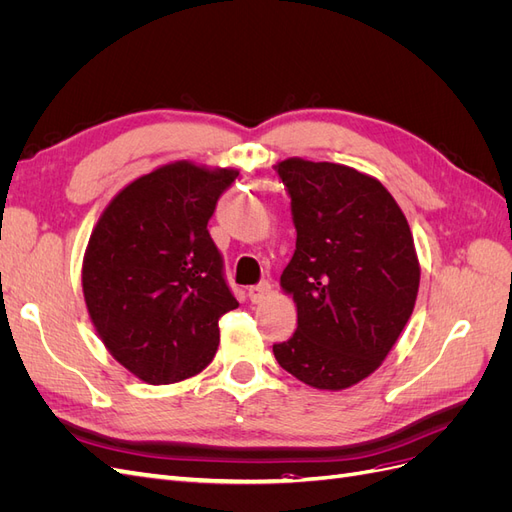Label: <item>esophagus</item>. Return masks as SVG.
<instances>
[{
	"mask_svg": "<svg viewBox=\"0 0 512 512\" xmlns=\"http://www.w3.org/2000/svg\"><path fill=\"white\" fill-rule=\"evenodd\" d=\"M269 292H271V284H269V282H260V284H256V286L247 288V297H250L252 303H260L262 299L267 297Z\"/></svg>",
	"mask_w": 512,
	"mask_h": 512,
	"instance_id": "obj_1",
	"label": "esophagus"
}]
</instances>
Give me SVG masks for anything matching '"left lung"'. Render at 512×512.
<instances>
[{
  "instance_id": "8db88e82",
  "label": "left lung",
  "mask_w": 512,
  "mask_h": 512,
  "mask_svg": "<svg viewBox=\"0 0 512 512\" xmlns=\"http://www.w3.org/2000/svg\"><path fill=\"white\" fill-rule=\"evenodd\" d=\"M297 250L282 288L297 331L277 363L316 389L339 391L376 371L414 309L421 269L406 215L384 185L350 166L284 160Z\"/></svg>"
}]
</instances>
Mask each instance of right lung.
I'll list each match as a JSON object with an SVG mask.
<instances>
[{
    "mask_svg": "<svg viewBox=\"0 0 512 512\" xmlns=\"http://www.w3.org/2000/svg\"><path fill=\"white\" fill-rule=\"evenodd\" d=\"M237 175L162 166L123 188L91 232L89 316L108 352L149 384L203 371L220 344V318L239 307L207 228Z\"/></svg>",
    "mask_w": 512,
    "mask_h": 512,
    "instance_id": "add662e5",
    "label": "right lung"
}]
</instances>
